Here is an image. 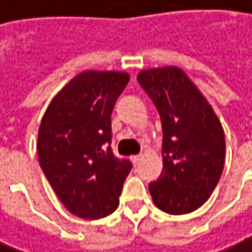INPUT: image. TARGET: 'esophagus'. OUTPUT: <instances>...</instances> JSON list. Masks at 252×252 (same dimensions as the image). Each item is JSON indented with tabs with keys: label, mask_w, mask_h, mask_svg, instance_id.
I'll use <instances>...</instances> for the list:
<instances>
[{
	"label": "esophagus",
	"mask_w": 252,
	"mask_h": 252,
	"mask_svg": "<svg viewBox=\"0 0 252 252\" xmlns=\"http://www.w3.org/2000/svg\"><path fill=\"white\" fill-rule=\"evenodd\" d=\"M141 159H143V156L141 155H136V156H132V162L135 163V165H138V163L141 162Z\"/></svg>",
	"instance_id": "1"
}]
</instances>
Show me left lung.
<instances>
[{
    "label": "left lung",
    "instance_id": "1",
    "mask_svg": "<svg viewBox=\"0 0 252 252\" xmlns=\"http://www.w3.org/2000/svg\"><path fill=\"white\" fill-rule=\"evenodd\" d=\"M162 122V173L149 185L155 206L171 215L201 207L225 163V135L212 105L180 67L144 69L136 75Z\"/></svg>",
    "mask_w": 252,
    "mask_h": 252
}]
</instances>
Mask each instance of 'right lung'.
<instances>
[{"label":"right lung","mask_w":252,"mask_h":252,"mask_svg":"<svg viewBox=\"0 0 252 252\" xmlns=\"http://www.w3.org/2000/svg\"><path fill=\"white\" fill-rule=\"evenodd\" d=\"M130 76L119 70H84L54 96L39 126L40 167L64 207L99 220L119 206L130 162L112 155L111 112Z\"/></svg>","instance_id":"1"}]
</instances>
